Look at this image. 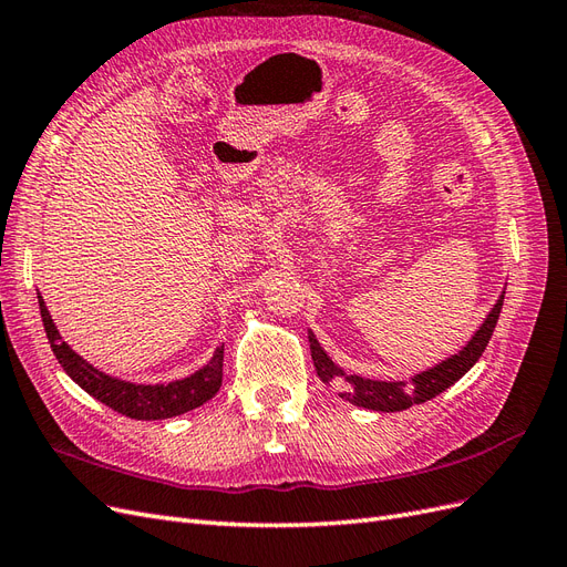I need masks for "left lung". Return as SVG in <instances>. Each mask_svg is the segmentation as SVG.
Here are the masks:
<instances>
[{
    "label": "left lung",
    "mask_w": 567,
    "mask_h": 567,
    "mask_svg": "<svg viewBox=\"0 0 567 567\" xmlns=\"http://www.w3.org/2000/svg\"><path fill=\"white\" fill-rule=\"evenodd\" d=\"M502 305H504V296L496 300L485 323L475 331V336L468 340L466 348H463L458 354L444 359L442 364L414 375L411 383H388V381L359 379V375H346L329 357H326V352L319 348L317 338L310 336V350H312L317 373L323 383H336L340 388H346V392H342L340 398L350 400L357 406L373 409V411H404L414 404L433 400L435 394L454 385L461 375L466 373L480 357H483L487 342L494 333L496 319H499Z\"/></svg>",
    "instance_id": "obj_1"
}]
</instances>
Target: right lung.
Wrapping results in <instances>:
<instances>
[{
	"mask_svg": "<svg viewBox=\"0 0 567 567\" xmlns=\"http://www.w3.org/2000/svg\"><path fill=\"white\" fill-rule=\"evenodd\" d=\"M38 300L47 338L63 371L71 375L84 392H90L92 398L104 402L106 406L117 411V414L136 421L173 419L184 414V411L200 406L203 402H208L221 385V357H225L221 350L215 352L210 364H205L200 371L188 375V379L175 381L169 385H134L111 379V375L101 373L99 369L84 362V359L68 348L65 342H59V331L49 317L42 296H38Z\"/></svg>",
	"mask_w": 567,
	"mask_h": 567,
	"instance_id": "1",
	"label": "right lung"
}]
</instances>
